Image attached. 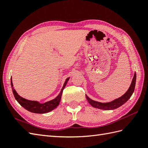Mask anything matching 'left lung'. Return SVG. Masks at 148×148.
I'll list each match as a JSON object with an SVG mask.
<instances>
[{"mask_svg":"<svg viewBox=\"0 0 148 148\" xmlns=\"http://www.w3.org/2000/svg\"><path fill=\"white\" fill-rule=\"evenodd\" d=\"M136 74L135 73L132 81L131 85L129 88V89L127 90V92L121 97H119V98L113 100V101L111 102L101 103V102L94 101V100L90 99L87 95H86V98L90 104L92 106H93V108L103 109V110L114 109L119 108V107H120L123 104H124V103L130 98V97L132 96V93L134 92L135 86H136Z\"/></svg>","mask_w":148,"mask_h":148,"instance_id":"1","label":"left lung"}]
</instances>
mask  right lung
Instances as JSON below:
<instances>
[{
    "label": "right lung",
    "mask_w": 148,
    "mask_h": 148,
    "mask_svg": "<svg viewBox=\"0 0 148 148\" xmlns=\"http://www.w3.org/2000/svg\"><path fill=\"white\" fill-rule=\"evenodd\" d=\"M69 79V77L65 80L64 86H63L62 89L61 90L60 93H59V95L56 97L55 99L50 100V101L45 102L44 103H40L37 101H32V100H29L25 99L22 98L21 97L18 95L14 89V88L12 87L13 86V84H12V79H11V84L12 93H13V95L15 97L16 100H17L18 102L20 103L23 108H24L25 109H27V111H29L31 112L38 113V114H43V113H46L52 111V110L55 109L56 107L59 105L62 98L63 90L65 88Z\"/></svg>",
    "instance_id": "obj_1"
}]
</instances>
